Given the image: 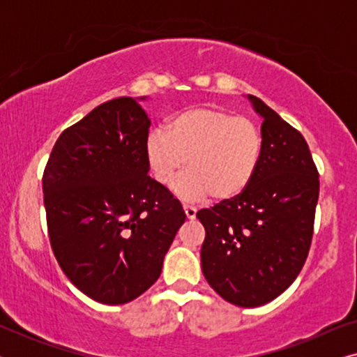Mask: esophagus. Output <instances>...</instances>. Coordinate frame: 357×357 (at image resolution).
Segmentation results:
<instances>
[{
	"mask_svg": "<svg viewBox=\"0 0 357 357\" xmlns=\"http://www.w3.org/2000/svg\"><path fill=\"white\" fill-rule=\"evenodd\" d=\"M183 211H185V216H187L188 219H195V216H197V208L188 206V204H185Z\"/></svg>",
	"mask_w": 357,
	"mask_h": 357,
	"instance_id": "1",
	"label": "esophagus"
}]
</instances>
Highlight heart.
<instances>
[{"label": "heart", "mask_w": 357, "mask_h": 357, "mask_svg": "<svg viewBox=\"0 0 357 357\" xmlns=\"http://www.w3.org/2000/svg\"><path fill=\"white\" fill-rule=\"evenodd\" d=\"M263 136L255 121L213 107H190L151 130L144 155L153 177L167 185L183 164L190 169L174 185L185 199L229 202L248 188L260 165Z\"/></svg>", "instance_id": "b5f03b06"}]
</instances>
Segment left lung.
Here are the masks:
<instances>
[{"instance_id": "1", "label": "left lung", "mask_w": 357, "mask_h": 357, "mask_svg": "<svg viewBox=\"0 0 357 357\" xmlns=\"http://www.w3.org/2000/svg\"><path fill=\"white\" fill-rule=\"evenodd\" d=\"M263 153L252 183L237 198L199 209L206 237L202 270L209 286L238 307H260L289 287L314 234L319 172L304 136L255 96Z\"/></svg>"}]
</instances>
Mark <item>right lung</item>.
<instances>
[{
    "mask_svg": "<svg viewBox=\"0 0 357 357\" xmlns=\"http://www.w3.org/2000/svg\"><path fill=\"white\" fill-rule=\"evenodd\" d=\"M144 99L119 97L96 107L60 135L43 172L58 265L100 304H126L148 291L185 222L178 199L148 175Z\"/></svg>",
    "mask_w": 357,
    "mask_h": 357,
    "instance_id": "add662e5",
    "label": "right lung"
}]
</instances>
